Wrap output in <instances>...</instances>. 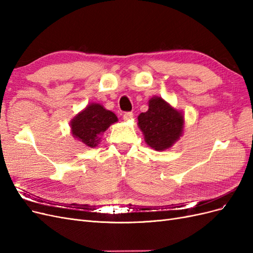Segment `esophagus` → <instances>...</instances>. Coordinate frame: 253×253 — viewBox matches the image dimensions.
Listing matches in <instances>:
<instances>
[{
    "label": "esophagus",
    "instance_id": "1",
    "mask_svg": "<svg viewBox=\"0 0 253 253\" xmlns=\"http://www.w3.org/2000/svg\"><path fill=\"white\" fill-rule=\"evenodd\" d=\"M133 116H134V114H133L132 112H126V113L124 114V119H125L126 121L131 120V119L133 118Z\"/></svg>",
    "mask_w": 253,
    "mask_h": 253
}]
</instances>
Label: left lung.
Instances as JSON below:
<instances>
[{"mask_svg":"<svg viewBox=\"0 0 253 253\" xmlns=\"http://www.w3.org/2000/svg\"><path fill=\"white\" fill-rule=\"evenodd\" d=\"M183 124L182 113L156 96L149 100V110L138 116L144 140L155 151L171 148L182 135Z\"/></svg>","mask_w":253,"mask_h":253,"instance_id":"obj_1","label":"left lung"}]
</instances>
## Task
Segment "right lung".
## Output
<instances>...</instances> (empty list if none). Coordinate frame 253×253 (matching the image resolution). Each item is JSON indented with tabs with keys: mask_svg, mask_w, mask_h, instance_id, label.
<instances>
[{
	"mask_svg": "<svg viewBox=\"0 0 253 253\" xmlns=\"http://www.w3.org/2000/svg\"><path fill=\"white\" fill-rule=\"evenodd\" d=\"M118 121L116 115L99 103H90L71 121L72 134L86 147L95 148L100 135Z\"/></svg>",
	"mask_w": 253,
	"mask_h": 253,
	"instance_id": "obj_1",
	"label": "right lung"
}]
</instances>
